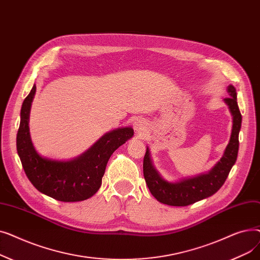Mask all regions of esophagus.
<instances>
[{
  "mask_svg": "<svg viewBox=\"0 0 260 260\" xmlns=\"http://www.w3.org/2000/svg\"><path fill=\"white\" fill-rule=\"evenodd\" d=\"M133 126H134L136 134H138V135L144 134L147 129V124L145 123V121H143L141 119H136L133 123Z\"/></svg>",
  "mask_w": 260,
  "mask_h": 260,
  "instance_id": "34e87169",
  "label": "esophagus"
}]
</instances>
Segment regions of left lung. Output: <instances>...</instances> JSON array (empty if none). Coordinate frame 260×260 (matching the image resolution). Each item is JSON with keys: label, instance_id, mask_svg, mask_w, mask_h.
<instances>
[{"label": "left lung", "instance_id": "8db88e82", "mask_svg": "<svg viewBox=\"0 0 260 260\" xmlns=\"http://www.w3.org/2000/svg\"><path fill=\"white\" fill-rule=\"evenodd\" d=\"M229 98L223 101L229 106L230 113L233 118V126L229 144L223 155L216 165L208 172L194 177L171 182L160 175L153 165L148 146L143 159V175L145 182L152 195L161 203L173 207H186L199 200L206 199L214 195L219 189L228 175L236 162L238 155L239 140L238 136L241 127V114L237 104V93L233 85L228 86Z\"/></svg>", "mask_w": 260, "mask_h": 260}]
</instances>
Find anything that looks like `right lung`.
Listing matches in <instances>:
<instances>
[{
  "mask_svg": "<svg viewBox=\"0 0 260 260\" xmlns=\"http://www.w3.org/2000/svg\"><path fill=\"white\" fill-rule=\"evenodd\" d=\"M37 86L34 85L21 108L17 151L26 176L42 194L63 202L86 200L98 192L105 168L116 149L133 138L134 129L119 127L104 134L87 151L70 160L41 156L30 138L29 115Z\"/></svg>",
  "mask_w": 260,
  "mask_h": 260,
  "instance_id": "obj_1",
  "label": "right lung"
}]
</instances>
